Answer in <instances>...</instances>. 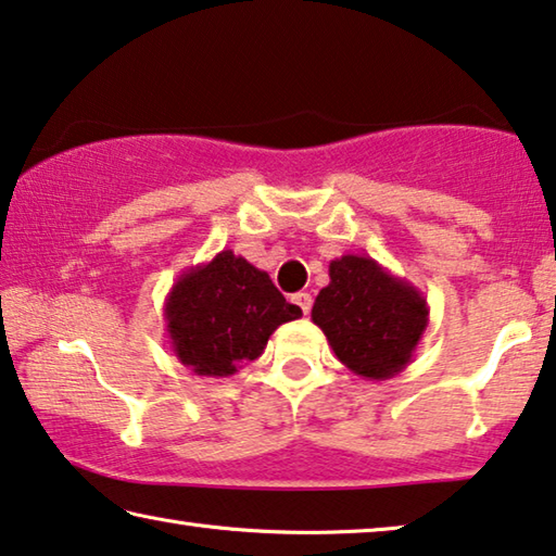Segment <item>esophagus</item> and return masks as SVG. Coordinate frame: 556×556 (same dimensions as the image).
<instances>
[{
  "label": "esophagus",
  "mask_w": 556,
  "mask_h": 556,
  "mask_svg": "<svg viewBox=\"0 0 556 556\" xmlns=\"http://www.w3.org/2000/svg\"><path fill=\"white\" fill-rule=\"evenodd\" d=\"M293 303L301 307V311L307 315L311 313V305H313V298H311V293H295L293 295Z\"/></svg>",
  "instance_id": "34e87169"
}]
</instances>
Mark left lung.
<instances>
[{
    "label": "left lung",
    "instance_id": "left-lung-1",
    "mask_svg": "<svg viewBox=\"0 0 556 556\" xmlns=\"http://www.w3.org/2000/svg\"><path fill=\"white\" fill-rule=\"evenodd\" d=\"M328 273L311 318L338 361L365 380L403 372L430 320L427 298L370 255H340Z\"/></svg>",
    "mask_w": 556,
    "mask_h": 556
}]
</instances>
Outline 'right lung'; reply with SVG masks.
<instances>
[{
  "mask_svg": "<svg viewBox=\"0 0 556 556\" xmlns=\"http://www.w3.org/2000/svg\"><path fill=\"white\" fill-rule=\"evenodd\" d=\"M266 270L220 251L186 268L164 305L168 343L178 363L203 378H228L255 361L278 326L301 318Z\"/></svg>",
  "mask_w": 556,
  "mask_h": 556,
  "instance_id": "obj_1",
  "label": "right lung"
}]
</instances>
